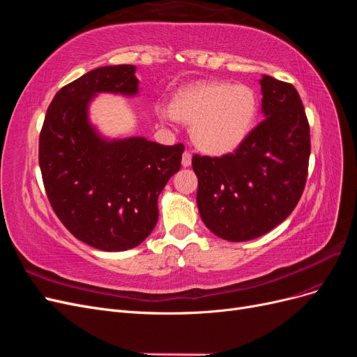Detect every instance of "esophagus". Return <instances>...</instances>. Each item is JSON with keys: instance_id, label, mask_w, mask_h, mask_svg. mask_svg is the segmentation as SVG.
Listing matches in <instances>:
<instances>
[{"instance_id": "34e87169", "label": "esophagus", "mask_w": 357, "mask_h": 357, "mask_svg": "<svg viewBox=\"0 0 357 357\" xmlns=\"http://www.w3.org/2000/svg\"><path fill=\"white\" fill-rule=\"evenodd\" d=\"M190 164H192V155L189 152H185L181 156V165L186 168V167H190Z\"/></svg>"}]
</instances>
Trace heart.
I'll use <instances>...</instances> for the list:
<instances>
[{
  "label": "heart",
  "instance_id": "obj_1",
  "mask_svg": "<svg viewBox=\"0 0 357 357\" xmlns=\"http://www.w3.org/2000/svg\"><path fill=\"white\" fill-rule=\"evenodd\" d=\"M165 121L180 119L190 126L193 143L208 155L238 149L250 134L257 114V96L247 84L204 82L181 89L169 107H159Z\"/></svg>",
  "mask_w": 357,
  "mask_h": 357
}]
</instances>
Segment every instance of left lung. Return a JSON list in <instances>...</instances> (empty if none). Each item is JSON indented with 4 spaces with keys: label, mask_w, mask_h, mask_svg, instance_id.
<instances>
[{
    "label": "left lung",
    "mask_w": 357,
    "mask_h": 357,
    "mask_svg": "<svg viewBox=\"0 0 357 357\" xmlns=\"http://www.w3.org/2000/svg\"><path fill=\"white\" fill-rule=\"evenodd\" d=\"M264 121L234 153L192 158L197 204L207 228L223 240L248 241L282 223L304 192L310 125L294 84L264 75Z\"/></svg>",
    "instance_id": "left-lung-1"
}]
</instances>
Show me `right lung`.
<instances>
[{
	"mask_svg": "<svg viewBox=\"0 0 357 357\" xmlns=\"http://www.w3.org/2000/svg\"><path fill=\"white\" fill-rule=\"evenodd\" d=\"M102 92L137 95L135 67L96 68L59 89L41 128L38 162L52 208L75 238L123 252L153 231L158 197L180 169L185 146L102 138L88 116Z\"/></svg>",
	"mask_w": 357,
	"mask_h": 357,
	"instance_id": "right-lung-1",
	"label": "right lung"
}]
</instances>
